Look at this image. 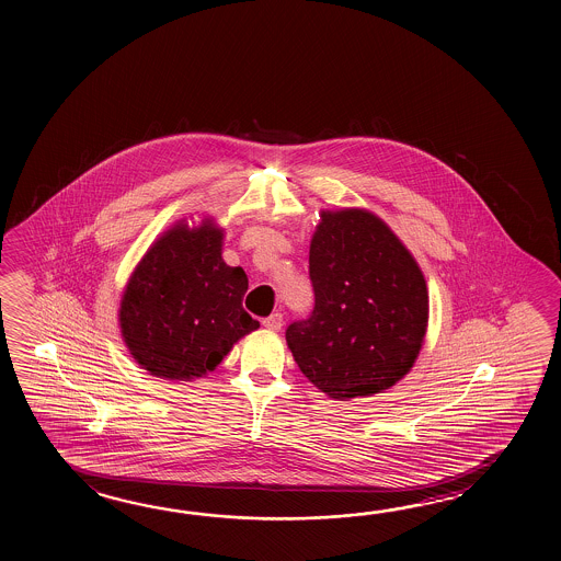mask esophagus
<instances>
[{"label": "esophagus", "mask_w": 561, "mask_h": 561, "mask_svg": "<svg viewBox=\"0 0 561 561\" xmlns=\"http://www.w3.org/2000/svg\"><path fill=\"white\" fill-rule=\"evenodd\" d=\"M263 327L266 331H280V327H283V314L280 312H275V314H271V317H266L263 321Z\"/></svg>", "instance_id": "esophagus-1"}]
</instances>
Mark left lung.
<instances>
[{
	"label": "left lung",
	"mask_w": 561,
	"mask_h": 561,
	"mask_svg": "<svg viewBox=\"0 0 561 561\" xmlns=\"http://www.w3.org/2000/svg\"><path fill=\"white\" fill-rule=\"evenodd\" d=\"M309 273L314 310L286 329L298 369L336 401L391 389L413 369L430 322L415 256L367 208L321 210Z\"/></svg>",
	"instance_id": "left-lung-1"
}]
</instances>
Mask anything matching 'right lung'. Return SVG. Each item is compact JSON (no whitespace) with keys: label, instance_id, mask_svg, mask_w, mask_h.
<instances>
[{"label":"right lung","instance_id":"obj_1","mask_svg":"<svg viewBox=\"0 0 561 561\" xmlns=\"http://www.w3.org/2000/svg\"><path fill=\"white\" fill-rule=\"evenodd\" d=\"M225 228L213 216L180 218L144 252L122 290V341L140 369L167 381L215 370L261 324L242 309L249 278L222 259Z\"/></svg>","mask_w":561,"mask_h":561}]
</instances>
